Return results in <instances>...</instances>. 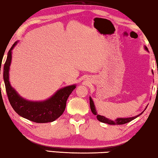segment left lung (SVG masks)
<instances>
[{
	"instance_id": "8db88e82",
	"label": "left lung",
	"mask_w": 158,
	"mask_h": 158,
	"mask_svg": "<svg viewBox=\"0 0 158 158\" xmlns=\"http://www.w3.org/2000/svg\"><path fill=\"white\" fill-rule=\"evenodd\" d=\"M144 49H145V50L148 51V48H147V47L144 46ZM90 110H91L92 113L94 114V115H96V117H97V119H98L99 122H103V123H106L108 124H112V125H115V124H127V123H128L129 122H131V121H132L136 118L138 116L141 115V114L143 113L144 111V110L147 109L146 106L145 109L143 111L141 112L139 114H138V115L135 116H132V117H127V118H116L115 120H111L110 118H108L106 117H105V116H101V115H98V113H97V111L96 109V107H95V104H94V101H93V99L91 97H90Z\"/></svg>"
}]
</instances>
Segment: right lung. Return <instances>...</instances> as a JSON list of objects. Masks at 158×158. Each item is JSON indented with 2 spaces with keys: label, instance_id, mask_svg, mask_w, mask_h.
Wrapping results in <instances>:
<instances>
[{
  "label": "right lung",
  "instance_id": "obj_1",
  "mask_svg": "<svg viewBox=\"0 0 158 158\" xmlns=\"http://www.w3.org/2000/svg\"><path fill=\"white\" fill-rule=\"evenodd\" d=\"M18 44L14 43L8 51L7 59L3 66V80L6 94L11 106L19 116L36 123L52 122L63 114L69 96L76 88V85H71L57 90L50 98L44 101H34L23 98L10 85L9 70L12 60V50Z\"/></svg>",
  "mask_w": 158,
  "mask_h": 158
}]
</instances>
